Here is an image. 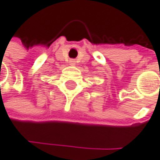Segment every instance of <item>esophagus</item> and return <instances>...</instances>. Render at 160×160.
Masks as SVG:
<instances>
[{"instance_id":"esophagus-1","label":"esophagus","mask_w":160,"mask_h":160,"mask_svg":"<svg viewBox=\"0 0 160 160\" xmlns=\"http://www.w3.org/2000/svg\"><path fill=\"white\" fill-rule=\"evenodd\" d=\"M69 63H70V65H75L76 61H75V60H73V59H71V60L69 61Z\"/></svg>"}]
</instances>
